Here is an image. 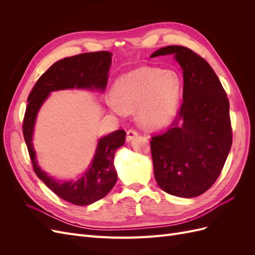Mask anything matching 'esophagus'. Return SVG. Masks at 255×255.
<instances>
[{"instance_id": "obj_1", "label": "esophagus", "mask_w": 255, "mask_h": 255, "mask_svg": "<svg viewBox=\"0 0 255 255\" xmlns=\"http://www.w3.org/2000/svg\"><path fill=\"white\" fill-rule=\"evenodd\" d=\"M137 135H138V132H137L136 129H133V128L128 129V132H127V141H130V140H133L134 138H135Z\"/></svg>"}]
</instances>
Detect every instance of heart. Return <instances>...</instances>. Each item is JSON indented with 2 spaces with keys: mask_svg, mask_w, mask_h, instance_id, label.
<instances>
[{
  "mask_svg": "<svg viewBox=\"0 0 255 255\" xmlns=\"http://www.w3.org/2000/svg\"><path fill=\"white\" fill-rule=\"evenodd\" d=\"M182 83L172 70L140 67L121 75L113 87L116 101L111 109L119 115L138 110V119L144 127L168 125L180 103Z\"/></svg>",
  "mask_w": 255,
  "mask_h": 255,
  "instance_id": "obj_1",
  "label": "heart"
}]
</instances>
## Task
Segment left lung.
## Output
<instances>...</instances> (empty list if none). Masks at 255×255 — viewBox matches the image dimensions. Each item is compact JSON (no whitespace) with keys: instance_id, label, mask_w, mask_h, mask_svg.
Segmentation results:
<instances>
[{"instance_id":"1","label":"left lung","mask_w":255,"mask_h":255,"mask_svg":"<svg viewBox=\"0 0 255 255\" xmlns=\"http://www.w3.org/2000/svg\"><path fill=\"white\" fill-rule=\"evenodd\" d=\"M173 54L183 70V103L165 133L151 138L154 176L167 194L202 195L218 179L232 145L227 92L207 61L181 45L151 57Z\"/></svg>"}]
</instances>
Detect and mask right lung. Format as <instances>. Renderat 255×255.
Here are the masks:
<instances>
[{"label": "right lung", "instance_id": "obj_1", "mask_svg": "<svg viewBox=\"0 0 255 255\" xmlns=\"http://www.w3.org/2000/svg\"><path fill=\"white\" fill-rule=\"evenodd\" d=\"M112 64L107 51L83 53L53 64L35 84L27 98L23 119V136L35 173L55 194L75 205H89L105 197L117 182L114 167L116 150L126 141V130L118 129L102 137L88 170L76 181H56L42 171L37 164L33 146V133L37 114L50 92L63 89H98L104 91Z\"/></svg>", "mask_w": 255, "mask_h": 255}]
</instances>
